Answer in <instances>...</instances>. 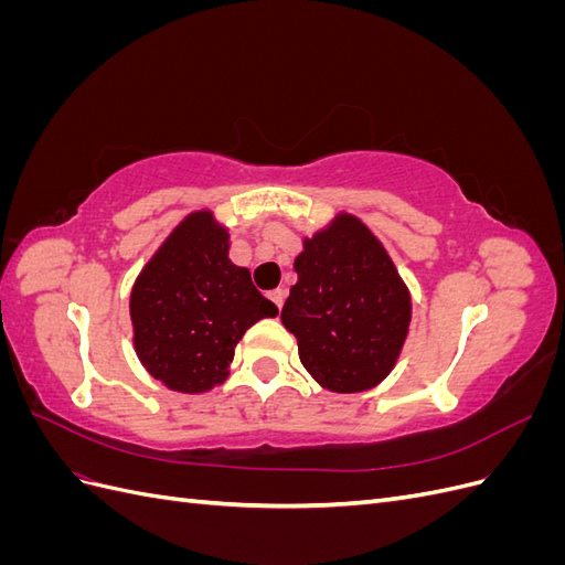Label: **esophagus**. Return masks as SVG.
<instances>
[{
    "mask_svg": "<svg viewBox=\"0 0 565 565\" xmlns=\"http://www.w3.org/2000/svg\"><path fill=\"white\" fill-rule=\"evenodd\" d=\"M268 299L278 306V309H282V301H285V289H270L268 292Z\"/></svg>",
    "mask_w": 565,
    "mask_h": 565,
    "instance_id": "obj_1",
    "label": "esophagus"
}]
</instances>
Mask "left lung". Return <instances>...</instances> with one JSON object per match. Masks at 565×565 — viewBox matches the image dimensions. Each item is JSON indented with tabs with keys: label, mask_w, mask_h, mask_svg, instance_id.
I'll return each mask as SVG.
<instances>
[{
	"label": "left lung",
	"mask_w": 565,
	"mask_h": 565,
	"mask_svg": "<svg viewBox=\"0 0 565 565\" xmlns=\"http://www.w3.org/2000/svg\"><path fill=\"white\" fill-rule=\"evenodd\" d=\"M301 245L280 320L297 339L303 370L332 393L380 386L396 367L413 320V297L396 264L349 212L334 214Z\"/></svg>",
	"instance_id": "8db88e82"
}]
</instances>
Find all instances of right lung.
I'll return each instance as SVG.
<instances>
[{"instance_id": "right-lung-1", "label": "right lung", "mask_w": 565, "mask_h": 565, "mask_svg": "<svg viewBox=\"0 0 565 565\" xmlns=\"http://www.w3.org/2000/svg\"><path fill=\"white\" fill-rule=\"evenodd\" d=\"M228 249L231 233L214 212H191L131 285L134 351L167 388L198 396L221 386L237 341L254 322L278 316Z\"/></svg>"}]
</instances>
